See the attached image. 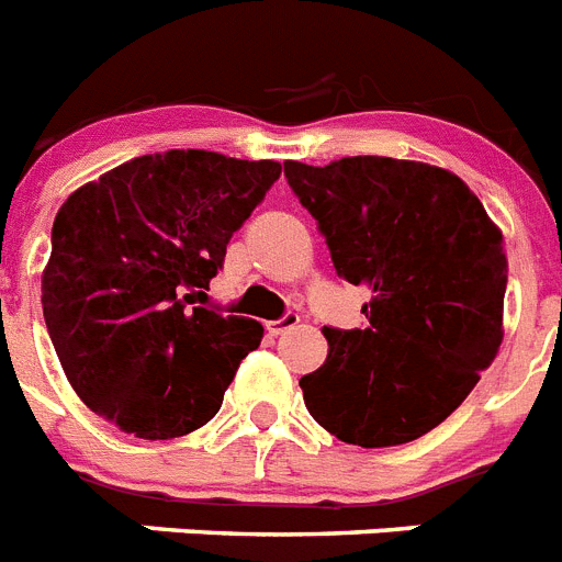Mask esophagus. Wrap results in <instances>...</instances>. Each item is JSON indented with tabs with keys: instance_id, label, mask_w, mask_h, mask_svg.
<instances>
[{
	"instance_id": "34e87169",
	"label": "esophagus",
	"mask_w": 562,
	"mask_h": 562,
	"mask_svg": "<svg viewBox=\"0 0 562 562\" xmlns=\"http://www.w3.org/2000/svg\"><path fill=\"white\" fill-rule=\"evenodd\" d=\"M299 321H301V315H295V313H286L284 318H278V321H267V333H270V335H284V333H290V329H295V327H299Z\"/></svg>"
}]
</instances>
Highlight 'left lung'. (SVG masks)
Here are the masks:
<instances>
[{"label":"left lung","mask_w":562,"mask_h":562,"mask_svg":"<svg viewBox=\"0 0 562 562\" xmlns=\"http://www.w3.org/2000/svg\"><path fill=\"white\" fill-rule=\"evenodd\" d=\"M338 278L367 286V327L329 329L304 404L344 443L381 449L443 424L495 361L509 258L481 199L443 167L349 156L284 161Z\"/></svg>","instance_id":"left-lung-1"}]
</instances>
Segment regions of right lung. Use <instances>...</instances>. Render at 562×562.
I'll return each mask as SVG.
<instances>
[{"label": "right lung", "mask_w": 562, "mask_h": 562, "mask_svg": "<svg viewBox=\"0 0 562 562\" xmlns=\"http://www.w3.org/2000/svg\"><path fill=\"white\" fill-rule=\"evenodd\" d=\"M278 161L210 150L138 156L81 184L56 213L42 313L85 406L127 435L201 429L263 327L195 304Z\"/></svg>", "instance_id": "obj_1"}]
</instances>
